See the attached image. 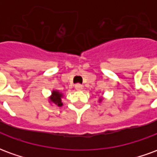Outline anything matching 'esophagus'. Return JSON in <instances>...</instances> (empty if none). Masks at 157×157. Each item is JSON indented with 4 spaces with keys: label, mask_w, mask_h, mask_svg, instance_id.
Returning <instances> with one entry per match:
<instances>
[{
    "label": "esophagus",
    "mask_w": 157,
    "mask_h": 157,
    "mask_svg": "<svg viewBox=\"0 0 157 157\" xmlns=\"http://www.w3.org/2000/svg\"><path fill=\"white\" fill-rule=\"evenodd\" d=\"M75 88L76 89L77 91H80V90H82V85H81V84H75Z\"/></svg>",
    "instance_id": "1"
}]
</instances>
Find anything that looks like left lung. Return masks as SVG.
Listing matches in <instances>:
<instances>
[{"instance_id":"1","label":"left lung","mask_w":157,"mask_h":157,"mask_svg":"<svg viewBox=\"0 0 157 157\" xmlns=\"http://www.w3.org/2000/svg\"><path fill=\"white\" fill-rule=\"evenodd\" d=\"M101 100H102V99H100V101H101Z\"/></svg>"}]
</instances>
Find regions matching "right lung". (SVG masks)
<instances>
[{"mask_svg":"<svg viewBox=\"0 0 157 157\" xmlns=\"http://www.w3.org/2000/svg\"><path fill=\"white\" fill-rule=\"evenodd\" d=\"M62 97H63V94L59 91H53L51 96L49 97V102L55 103V105L59 106V107H61L63 105L61 102Z\"/></svg>","mask_w":157,"mask_h":157,"instance_id":"1","label":"right lung"}]
</instances>
